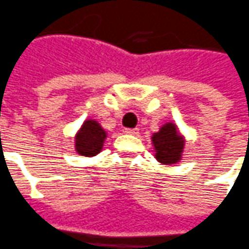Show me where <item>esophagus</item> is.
<instances>
[{"label": "esophagus", "instance_id": "obj_1", "mask_svg": "<svg viewBox=\"0 0 249 249\" xmlns=\"http://www.w3.org/2000/svg\"><path fill=\"white\" fill-rule=\"evenodd\" d=\"M138 128H124V133L126 134H130V136H137L138 134Z\"/></svg>", "mask_w": 249, "mask_h": 249}]
</instances>
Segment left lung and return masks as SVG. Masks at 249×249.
<instances>
[{
    "instance_id": "left-lung-1",
    "label": "left lung",
    "mask_w": 249,
    "mask_h": 249,
    "mask_svg": "<svg viewBox=\"0 0 249 249\" xmlns=\"http://www.w3.org/2000/svg\"><path fill=\"white\" fill-rule=\"evenodd\" d=\"M152 144L155 148V158L161 164H177L182 159L185 140L173 122H167L158 133H153Z\"/></svg>"
}]
</instances>
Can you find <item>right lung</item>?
I'll return each mask as SVG.
<instances>
[{
	"mask_svg": "<svg viewBox=\"0 0 249 249\" xmlns=\"http://www.w3.org/2000/svg\"><path fill=\"white\" fill-rule=\"evenodd\" d=\"M107 133L97 121L88 119L83 122L75 136V151L81 156L91 158L101 152Z\"/></svg>",
	"mask_w": 249,
	"mask_h": 249,
	"instance_id": "obj_1",
	"label": "right lung"
}]
</instances>
